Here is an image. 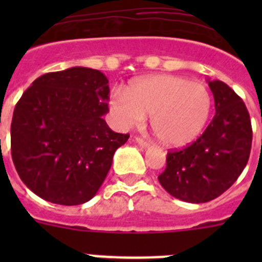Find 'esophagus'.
I'll return each instance as SVG.
<instances>
[{"label": "esophagus", "instance_id": "esophagus-1", "mask_svg": "<svg viewBox=\"0 0 262 262\" xmlns=\"http://www.w3.org/2000/svg\"><path fill=\"white\" fill-rule=\"evenodd\" d=\"M135 142L138 143L139 147L144 148V149H147V148L151 147V145H149V143L145 142V140H143V139H140V138H135Z\"/></svg>", "mask_w": 262, "mask_h": 262}]
</instances>
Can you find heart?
I'll return each instance as SVG.
<instances>
[{
    "label": "heart",
    "mask_w": 262,
    "mask_h": 262,
    "mask_svg": "<svg viewBox=\"0 0 262 262\" xmlns=\"http://www.w3.org/2000/svg\"><path fill=\"white\" fill-rule=\"evenodd\" d=\"M108 106L118 128L138 126L151 114L149 124L157 140L168 148H181L205 129L212 97L202 82L182 76L154 75L136 78L124 94H113Z\"/></svg>",
    "instance_id": "obj_1"
}]
</instances>
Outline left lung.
Listing matches in <instances>:
<instances>
[{"instance_id":"1","label":"left lung","mask_w":262,"mask_h":262,"mask_svg":"<svg viewBox=\"0 0 262 262\" xmlns=\"http://www.w3.org/2000/svg\"><path fill=\"white\" fill-rule=\"evenodd\" d=\"M215 115L205 133L181 151L169 152L161 186L184 202L205 203L232 186L248 163L252 126L243 99L219 80H209Z\"/></svg>"}]
</instances>
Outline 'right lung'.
Returning a JSON list of instances; mask_svg holds the SVG:
<instances>
[{
  "label": "right lung",
  "instance_id": "1",
  "mask_svg": "<svg viewBox=\"0 0 262 262\" xmlns=\"http://www.w3.org/2000/svg\"><path fill=\"white\" fill-rule=\"evenodd\" d=\"M108 80L73 67L36 78L11 120V157L23 184L51 203L75 206L99 190L128 134L106 124Z\"/></svg>",
  "mask_w": 262,
  "mask_h": 262
}]
</instances>
